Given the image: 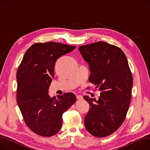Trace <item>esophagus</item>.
Segmentation results:
<instances>
[{
  "label": "esophagus",
  "mask_w": 150,
  "mask_h": 150,
  "mask_svg": "<svg viewBox=\"0 0 150 150\" xmlns=\"http://www.w3.org/2000/svg\"><path fill=\"white\" fill-rule=\"evenodd\" d=\"M76 98L78 100H83V97L82 96L80 95H77L76 96Z\"/></svg>",
  "instance_id": "34e87169"
}]
</instances>
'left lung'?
Returning a JSON list of instances; mask_svg holds the SVG:
<instances>
[{"instance_id":"1","label":"left lung","mask_w":150,"mask_h":150,"mask_svg":"<svg viewBox=\"0 0 150 150\" xmlns=\"http://www.w3.org/2000/svg\"><path fill=\"white\" fill-rule=\"evenodd\" d=\"M78 50L89 64V82L101 91L98 100L84 97L90 106L85 128L93 136L106 137L120 127L128 111L133 82L128 62L119 47L103 41Z\"/></svg>"}]
</instances>
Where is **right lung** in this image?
<instances>
[{"label": "right lung", "mask_w": 150, "mask_h": 150, "mask_svg": "<svg viewBox=\"0 0 150 150\" xmlns=\"http://www.w3.org/2000/svg\"><path fill=\"white\" fill-rule=\"evenodd\" d=\"M75 47L54 42L34 44L18 67L17 103L25 124L38 135L51 137L58 132L63 113L76 100L73 93L57 98L48 94L57 59Z\"/></svg>", "instance_id": "1"}]
</instances>
